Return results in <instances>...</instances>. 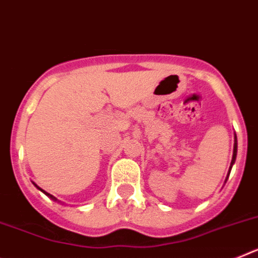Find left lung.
<instances>
[{"label": "left lung", "mask_w": 258, "mask_h": 258, "mask_svg": "<svg viewBox=\"0 0 258 258\" xmlns=\"http://www.w3.org/2000/svg\"><path fill=\"white\" fill-rule=\"evenodd\" d=\"M236 152H238V141H236V136H235V140H234V151H232V160H231V165H230V170H231L232 165L235 163V159H236ZM230 170H229V174H230ZM227 174V177H229ZM227 181V178H226Z\"/></svg>", "instance_id": "obj_1"}]
</instances>
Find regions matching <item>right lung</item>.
<instances>
[{"label":"right lung","mask_w":258,"mask_h":258,"mask_svg":"<svg viewBox=\"0 0 258 258\" xmlns=\"http://www.w3.org/2000/svg\"><path fill=\"white\" fill-rule=\"evenodd\" d=\"M33 184H35V186H36V187H37V188H38V190H40V191H42V192H44V194H45V195H46V197H49V198H50V199H52V200H55V202H56V198H55V197H52L51 194L46 192V191H44V190H42V188H41V187H38V186H37V184H36V183H35V182H33Z\"/></svg>","instance_id":"add662e5"}]
</instances>
